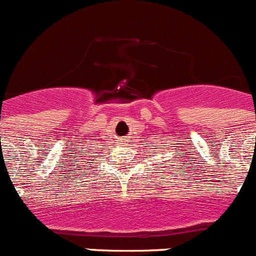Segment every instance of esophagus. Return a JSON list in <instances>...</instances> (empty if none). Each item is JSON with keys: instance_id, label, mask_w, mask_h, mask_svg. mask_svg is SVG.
I'll return each instance as SVG.
<instances>
[{"instance_id": "1", "label": "esophagus", "mask_w": 256, "mask_h": 256, "mask_svg": "<svg viewBox=\"0 0 256 256\" xmlns=\"http://www.w3.org/2000/svg\"><path fill=\"white\" fill-rule=\"evenodd\" d=\"M122 142H123V144H126V142H128V141H122Z\"/></svg>"}]
</instances>
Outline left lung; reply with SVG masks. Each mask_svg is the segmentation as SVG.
Returning a JSON list of instances; mask_svg holds the SVG:
<instances>
[{
	"instance_id": "obj_1",
	"label": "left lung",
	"mask_w": 256,
	"mask_h": 256,
	"mask_svg": "<svg viewBox=\"0 0 256 256\" xmlns=\"http://www.w3.org/2000/svg\"><path fill=\"white\" fill-rule=\"evenodd\" d=\"M178 154H180V152H178Z\"/></svg>"
}]
</instances>
